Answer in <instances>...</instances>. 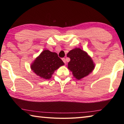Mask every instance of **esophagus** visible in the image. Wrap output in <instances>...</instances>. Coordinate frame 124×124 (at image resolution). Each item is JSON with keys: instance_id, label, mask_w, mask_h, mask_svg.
Returning a JSON list of instances; mask_svg holds the SVG:
<instances>
[{"instance_id": "1", "label": "esophagus", "mask_w": 124, "mask_h": 124, "mask_svg": "<svg viewBox=\"0 0 124 124\" xmlns=\"http://www.w3.org/2000/svg\"><path fill=\"white\" fill-rule=\"evenodd\" d=\"M62 61H63V62L65 64L66 63V61H65V59H64V58H63V59H62Z\"/></svg>"}]
</instances>
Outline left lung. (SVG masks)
Listing matches in <instances>:
<instances>
[{
	"mask_svg": "<svg viewBox=\"0 0 124 124\" xmlns=\"http://www.w3.org/2000/svg\"><path fill=\"white\" fill-rule=\"evenodd\" d=\"M67 57L70 59L68 68L77 80L87 76L94 69L95 64L92 57L86 52L79 48L71 50L67 54Z\"/></svg>",
	"mask_w": 124,
	"mask_h": 124,
	"instance_id": "left-lung-1",
	"label": "left lung"
}]
</instances>
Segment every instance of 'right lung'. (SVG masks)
I'll list each match as a JSON object with an SVG mask.
<instances>
[{"label": "right lung", "instance_id": "right-lung-1", "mask_svg": "<svg viewBox=\"0 0 124 124\" xmlns=\"http://www.w3.org/2000/svg\"><path fill=\"white\" fill-rule=\"evenodd\" d=\"M64 64L56 53L45 49L31 64L30 68L31 70L41 78L49 79L55 71Z\"/></svg>", "mask_w": 124, "mask_h": 124}]
</instances>
